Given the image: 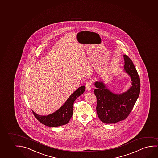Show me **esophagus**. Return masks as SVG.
Instances as JSON below:
<instances>
[{
	"instance_id": "esophagus-1",
	"label": "esophagus",
	"mask_w": 158,
	"mask_h": 158,
	"mask_svg": "<svg viewBox=\"0 0 158 158\" xmlns=\"http://www.w3.org/2000/svg\"><path fill=\"white\" fill-rule=\"evenodd\" d=\"M85 87H86V90L88 91H90L91 90V88H92V83L91 81H88L86 85H85Z\"/></svg>"
}]
</instances>
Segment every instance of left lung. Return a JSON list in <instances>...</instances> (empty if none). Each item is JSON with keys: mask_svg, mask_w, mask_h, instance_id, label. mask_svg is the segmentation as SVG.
Instances as JSON below:
<instances>
[{"mask_svg": "<svg viewBox=\"0 0 158 158\" xmlns=\"http://www.w3.org/2000/svg\"><path fill=\"white\" fill-rule=\"evenodd\" d=\"M123 71L131 77V85L122 93L110 91L103 81H96L94 93L97 98L96 112L98 118L105 123H116L125 120L131 112L140 94V78L131 60L123 55Z\"/></svg>", "mask_w": 158, "mask_h": 158, "instance_id": "obj_1", "label": "left lung"}]
</instances>
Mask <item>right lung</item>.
I'll list each match as a JSON object with an SVG mask.
<instances>
[{"label": "right lung", "instance_id": "1", "mask_svg": "<svg viewBox=\"0 0 158 158\" xmlns=\"http://www.w3.org/2000/svg\"><path fill=\"white\" fill-rule=\"evenodd\" d=\"M85 90L83 85L73 92L65 101L64 104L53 113L48 115H40L32 111L36 118L43 125L49 127H58L66 125L73 114V105L76 98L82 95Z\"/></svg>", "mask_w": 158, "mask_h": 158}]
</instances>
